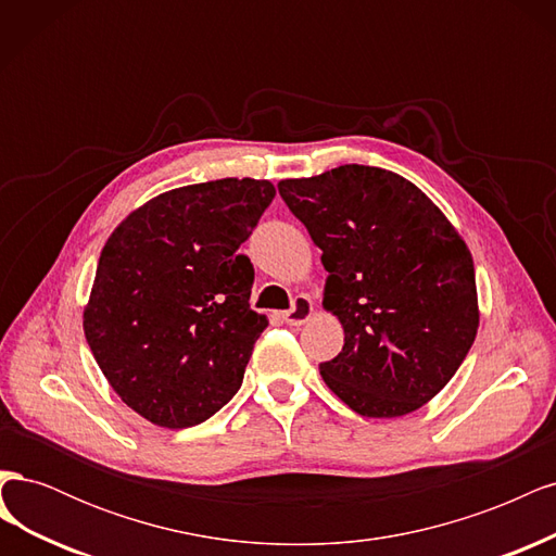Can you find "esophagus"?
<instances>
[{
    "label": "esophagus",
    "mask_w": 556,
    "mask_h": 556,
    "mask_svg": "<svg viewBox=\"0 0 556 556\" xmlns=\"http://www.w3.org/2000/svg\"><path fill=\"white\" fill-rule=\"evenodd\" d=\"M311 315H313V301H311V296L299 294V296H294L292 308L282 313V319L288 325H292V327H301L304 323H308Z\"/></svg>",
    "instance_id": "34e87169"
}]
</instances>
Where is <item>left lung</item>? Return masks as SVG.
<instances>
[{
  "label": "left lung",
  "instance_id": "left-lung-1",
  "mask_svg": "<svg viewBox=\"0 0 556 556\" xmlns=\"http://www.w3.org/2000/svg\"><path fill=\"white\" fill-rule=\"evenodd\" d=\"M323 250L325 308L343 350L319 364L329 390L364 417H401L439 394L478 333L473 257L439 206L406 178L345 164L278 182Z\"/></svg>",
  "mask_w": 556,
  "mask_h": 556
}]
</instances>
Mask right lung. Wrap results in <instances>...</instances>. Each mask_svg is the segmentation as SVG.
<instances>
[{
    "mask_svg": "<svg viewBox=\"0 0 556 556\" xmlns=\"http://www.w3.org/2000/svg\"><path fill=\"white\" fill-rule=\"evenodd\" d=\"M276 197L268 180L223 178L129 213L99 255L83 329L131 410L166 429L206 422L239 392L266 317L239 248Z\"/></svg>",
    "mask_w": 556,
    "mask_h": 556,
    "instance_id": "right-lung-1",
    "label": "right lung"
}]
</instances>
